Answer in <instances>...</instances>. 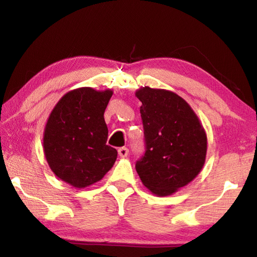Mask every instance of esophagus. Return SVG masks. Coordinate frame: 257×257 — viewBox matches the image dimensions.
I'll list each match as a JSON object with an SVG mask.
<instances>
[{
    "mask_svg": "<svg viewBox=\"0 0 257 257\" xmlns=\"http://www.w3.org/2000/svg\"><path fill=\"white\" fill-rule=\"evenodd\" d=\"M118 153H119V155L121 156V158H125V156L128 155L129 151H128L127 147H120V149L118 150Z\"/></svg>",
    "mask_w": 257,
    "mask_h": 257,
    "instance_id": "34e87169",
    "label": "esophagus"
}]
</instances>
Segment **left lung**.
<instances>
[{
  "label": "left lung",
  "instance_id": "obj_1",
  "mask_svg": "<svg viewBox=\"0 0 257 257\" xmlns=\"http://www.w3.org/2000/svg\"><path fill=\"white\" fill-rule=\"evenodd\" d=\"M135 95L142 102L146 150L137 161L136 171L154 195L169 196L201 172L206 133L189 104L171 90L145 86Z\"/></svg>",
  "mask_w": 257,
  "mask_h": 257
}]
</instances>
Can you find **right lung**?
Listing matches in <instances>:
<instances>
[{
	"instance_id": "1",
	"label": "right lung",
	"mask_w": 257,
	"mask_h": 257,
	"mask_svg": "<svg viewBox=\"0 0 257 257\" xmlns=\"http://www.w3.org/2000/svg\"><path fill=\"white\" fill-rule=\"evenodd\" d=\"M113 92L80 87L64 94L47 119L43 136L51 170L75 188L102 179L114 164L118 152L106 145L104 111Z\"/></svg>"
}]
</instances>
